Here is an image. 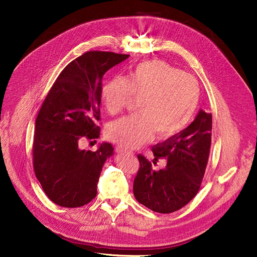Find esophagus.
<instances>
[{
    "label": "esophagus",
    "mask_w": 257,
    "mask_h": 257,
    "mask_svg": "<svg viewBox=\"0 0 257 257\" xmlns=\"http://www.w3.org/2000/svg\"><path fill=\"white\" fill-rule=\"evenodd\" d=\"M114 150H115V152H116V153H118V154L128 153V150L124 149V148H123V147H120V146H117V147H115V148H114Z\"/></svg>",
    "instance_id": "esophagus-1"
}]
</instances>
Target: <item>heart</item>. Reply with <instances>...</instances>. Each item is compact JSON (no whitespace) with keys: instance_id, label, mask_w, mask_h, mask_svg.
<instances>
[{"instance_id":"obj_1","label":"heart","mask_w":257,"mask_h":257,"mask_svg":"<svg viewBox=\"0 0 257 257\" xmlns=\"http://www.w3.org/2000/svg\"><path fill=\"white\" fill-rule=\"evenodd\" d=\"M140 98L138 114L115 119L106 128L110 141L128 149L152 139H168L185 128L199 102L196 79L160 59L132 66L125 78L108 80L101 89V101L108 113L116 114L130 98Z\"/></svg>"}]
</instances>
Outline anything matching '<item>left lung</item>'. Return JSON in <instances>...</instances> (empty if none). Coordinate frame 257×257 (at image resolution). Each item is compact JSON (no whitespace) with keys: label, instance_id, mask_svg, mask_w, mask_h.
<instances>
[{"label":"left lung","instance_id":"8db88e82","mask_svg":"<svg viewBox=\"0 0 257 257\" xmlns=\"http://www.w3.org/2000/svg\"><path fill=\"white\" fill-rule=\"evenodd\" d=\"M211 125V113L201 109L190 126L153 146L154 160L167 159L165 169L154 171L150 161L138 155L140 170L133 194L141 204L159 213H171L197 195L208 161Z\"/></svg>","mask_w":257,"mask_h":257}]
</instances>
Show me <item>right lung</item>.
<instances>
[{"label": "right lung", "mask_w": 257, "mask_h": 257, "mask_svg": "<svg viewBox=\"0 0 257 257\" xmlns=\"http://www.w3.org/2000/svg\"><path fill=\"white\" fill-rule=\"evenodd\" d=\"M128 57L113 52L83 54L64 67L40 107L33 167L44 192L59 206H83L97 195L102 168L113 155V147L102 143L92 152L80 149L79 144L100 137L102 78Z\"/></svg>", "instance_id": "right-lung-1"}]
</instances>
